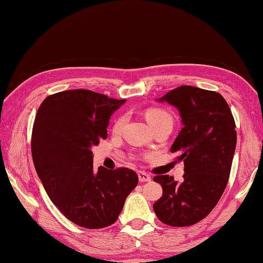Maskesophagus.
<instances>
[{
  "label": "esophagus",
  "instance_id": "esophagus-1",
  "mask_svg": "<svg viewBox=\"0 0 263 263\" xmlns=\"http://www.w3.org/2000/svg\"><path fill=\"white\" fill-rule=\"evenodd\" d=\"M138 179H139L140 182H149L152 180V177H151V175H148L147 173L139 171L138 172Z\"/></svg>",
  "mask_w": 263,
  "mask_h": 263
}]
</instances>
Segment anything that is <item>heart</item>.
<instances>
[{
    "label": "heart",
    "instance_id": "heart-1",
    "mask_svg": "<svg viewBox=\"0 0 263 263\" xmlns=\"http://www.w3.org/2000/svg\"><path fill=\"white\" fill-rule=\"evenodd\" d=\"M126 117L125 116H121L117 121L115 122L114 124V131H119L123 126L124 122H125ZM146 119H147V122L151 126L155 125V124H158L162 121H166V119H172L171 116H169L166 111L161 110V109H148L146 111Z\"/></svg>",
    "mask_w": 263,
    "mask_h": 263
}]
</instances>
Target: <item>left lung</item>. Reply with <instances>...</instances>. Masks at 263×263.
I'll return each mask as SVG.
<instances>
[{
	"instance_id": "left-lung-1",
	"label": "left lung",
	"mask_w": 263,
	"mask_h": 263,
	"mask_svg": "<svg viewBox=\"0 0 263 263\" xmlns=\"http://www.w3.org/2000/svg\"><path fill=\"white\" fill-rule=\"evenodd\" d=\"M159 102L179 110L183 127L171 152L183 161V181L169 175L154 177L162 196L153 204L157 217L171 226H189L204 219L228 184L237 146L232 112L220 94L197 87L173 89Z\"/></svg>"
}]
</instances>
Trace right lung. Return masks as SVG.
Instances as JSON below:
<instances>
[{
  "mask_svg": "<svg viewBox=\"0 0 263 263\" xmlns=\"http://www.w3.org/2000/svg\"><path fill=\"white\" fill-rule=\"evenodd\" d=\"M126 100L74 89L46 97L35 116L31 152L44 189L62 215L86 229L117 220L138 184L132 169L92 167V146L106 139L109 119Z\"/></svg>",
  "mask_w": 263,
  "mask_h": 263,
  "instance_id": "obj_1",
  "label": "right lung"
}]
</instances>
